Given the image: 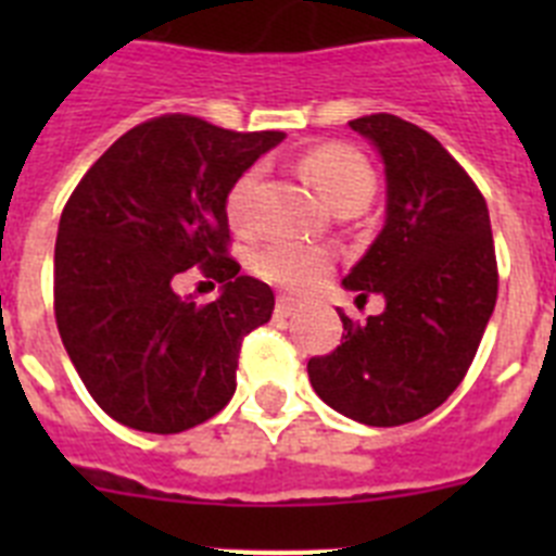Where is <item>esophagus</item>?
<instances>
[{
    "mask_svg": "<svg viewBox=\"0 0 556 556\" xmlns=\"http://www.w3.org/2000/svg\"><path fill=\"white\" fill-rule=\"evenodd\" d=\"M298 308H301V303L294 301V298H289V294H281V298H278V306H275V312L281 314V317H292Z\"/></svg>",
    "mask_w": 556,
    "mask_h": 556,
    "instance_id": "34e87169",
    "label": "esophagus"
}]
</instances>
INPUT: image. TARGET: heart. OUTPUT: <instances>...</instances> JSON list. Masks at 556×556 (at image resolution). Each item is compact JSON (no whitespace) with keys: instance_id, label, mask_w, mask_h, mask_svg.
Returning <instances> with one entry per match:
<instances>
[{"instance_id":"heart-1","label":"heart","mask_w":556,"mask_h":556,"mask_svg":"<svg viewBox=\"0 0 556 556\" xmlns=\"http://www.w3.org/2000/svg\"><path fill=\"white\" fill-rule=\"evenodd\" d=\"M303 172L337 211L365 208L376 194V172L370 161L351 144L331 141V144L314 147L303 155ZM258 184H262V166H250L228 189L225 214L236 230H250L253 225ZM253 273L275 287L303 292L331 273V253L317 244L275 239L262 250H255Z\"/></svg>"}]
</instances>
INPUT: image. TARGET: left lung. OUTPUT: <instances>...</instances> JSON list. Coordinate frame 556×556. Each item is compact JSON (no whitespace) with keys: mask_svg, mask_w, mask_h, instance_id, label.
I'll return each mask as SVG.
<instances>
[{"mask_svg":"<svg viewBox=\"0 0 556 556\" xmlns=\"http://www.w3.org/2000/svg\"><path fill=\"white\" fill-rule=\"evenodd\" d=\"M384 159L387 223L345 287L384 294L367 323L342 317V345L308 358L314 392L365 426H404L462 384L498 298L488 203L424 127L370 113L348 122Z\"/></svg>","mask_w":556,"mask_h":556,"instance_id":"1","label":"left lung"}]
</instances>
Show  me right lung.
Wrapping results in <instances>:
<instances>
[{"label":"right lung","mask_w":556,"mask_h":556,"mask_svg":"<svg viewBox=\"0 0 556 556\" xmlns=\"http://www.w3.org/2000/svg\"><path fill=\"white\" fill-rule=\"evenodd\" d=\"M281 139L164 113L113 141L63 205L58 331L86 390L122 426L178 434L233 397L242 339L269 320L275 294L239 275L225 198ZM191 266L224 283L217 302L174 294Z\"/></svg>","instance_id":"add662e5"}]
</instances>
